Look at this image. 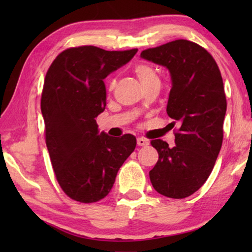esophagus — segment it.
Instances as JSON below:
<instances>
[{"label": "esophagus", "instance_id": "1", "mask_svg": "<svg viewBox=\"0 0 252 252\" xmlns=\"http://www.w3.org/2000/svg\"><path fill=\"white\" fill-rule=\"evenodd\" d=\"M136 143H138L139 147H147L149 146V141L147 139H143V138H138L136 139Z\"/></svg>", "mask_w": 252, "mask_h": 252}]
</instances>
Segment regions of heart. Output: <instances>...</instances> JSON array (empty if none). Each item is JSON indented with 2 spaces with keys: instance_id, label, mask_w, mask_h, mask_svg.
I'll return each instance as SVG.
<instances>
[{
  "instance_id": "obj_1",
  "label": "heart",
  "mask_w": 252,
  "mask_h": 252,
  "mask_svg": "<svg viewBox=\"0 0 252 252\" xmlns=\"http://www.w3.org/2000/svg\"><path fill=\"white\" fill-rule=\"evenodd\" d=\"M134 72L142 85L151 82V81H153V80H159L158 79L156 71L153 70L150 65L144 64V63L136 64L134 67Z\"/></svg>"
}]
</instances>
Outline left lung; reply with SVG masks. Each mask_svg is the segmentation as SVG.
Instances as JSON below:
<instances>
[{
    "label": "left lung",
    "mask_w": 252,
    "mask_h": 252,
    "mask_svg": "<svg viewBox=\"0 0 252 252\" xmlns=\"http://www.w3.org/2000/svg\"><path fill=\"white\" fill-rule=\"evenodd\" d=\"M140 57L169 70L167 113L180 123L174 147L161 139L151 141L159 160L150 180L162 195L187 198L207 181L222 146L227 111L222 76L210 53L187 40L144 50Z\"/></svg>",
    "instance_id": "obj_1"
}]
</instances>
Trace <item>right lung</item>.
<instances>
[{"label":"right lung","mask_w":252,"mask_h":252,"mask_svg":"<svg viewBox=\"0 0 252 252\" xmlns=\"http://www.w3.org/2000/svg\"><path fill=\"white\" fill-rule=\"evenodd\" d=\"M138 52L79 46L60 53L46 72L41 111L55 177L75 201L92 203L112 189L136 146L132 134L113 138L97 129L106 105L103 80Z\"/></svg>","instance_id":"add662e5"}]
</instances>
